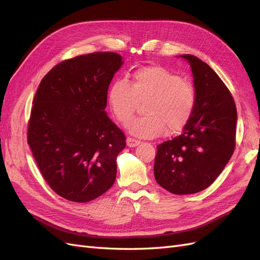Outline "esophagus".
<instances>
[{
    "label": "esophagus",
    "instance_id": "1",
    "mask_svg": "<svg viewBox=\"0 0 260 260\" xmlns=\"http://www.w3.org/2000/svg\"><path fill=\"white\" fill-rule=\"evenodd\" d=\"M139 144H140V141H139V140H136V139L130 138V137L127 138V145H128L129 147H136V146H138Z\"/></svg>",
    "mask_w": 260,
    "mask_h": 260
}]
</instances>
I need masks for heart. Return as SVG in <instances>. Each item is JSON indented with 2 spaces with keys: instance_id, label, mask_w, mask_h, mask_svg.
Instances as JSON below:
<instances>
[{
  "instance_id": "1",
  "label": "heart",
  "mask_w": 260,
  "mask_h": 260,
  "mask_svg": "<svg viewBox=\"0 0 260 260\" xmlns=\"http://www.w3.org/2000/svg\"><path fill=\"white\" fill-rule=\"evenodd\" d=\"M108 105L116 119L125 123L139 103L145 116L132 119L127 129L132 136L152 139L182 130L190 121L196 104L194 86L162 66H147L133 74L131 83L115 80L107 93Z\"/></svg>"
}]
</instances>
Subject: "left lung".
Returning a JSON list of instances; mask_svg holds the SVG:
<instances>
[{
	"label": "left lung",
	"instance_id": "left-lung-1",
	"mask_svg": "<svg viewBox=\"0 0 260 260\" xmlns=\"http://www.w3.org/2000/svg\"><path fill=\"white\" fill-rule=\"evenodd\" d=\"M190 62L196 104L182 133L157 145L154 176L160 186L178 195L205 190L221 174L235 148L237 107L229 89L206 62Z\"/></svg>",
	"mask_w": 260,
	"mask_h": 260
}]
</instances>
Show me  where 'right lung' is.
<instances>
[{
    "label": "right lung",
    "instance_id": "1",
    "mask_svg": "<svg viewBox=\"0 0 260 260\" xmlns=\"http://www.w3.org/2000/svg\"><path fill=\"white\" fill-rule=\"evenodd\" d=\"M122 62L114 52L66 59L43 77L36 92L28 144L44 180L68 201H93L115 182L125 137L105 107Z\"/></svg>",
    "mask_w": 260,
    "mask_h": 260
}]
</instances>
